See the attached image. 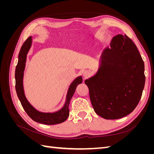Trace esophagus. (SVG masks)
<instances>
[{
    "label": "esophagus",
    "mask_w": 154,
    "mask_h": 154,
    "mask_svg": "<svg viewBox=\"0 0 154 154\" xmlns=\"http://www.w3.org/2000/svg\"><path fill=\"white\" fill-rule=\"evenodd\" d=\"M90 75H91V72L89 71H87V70H85V71H84L83 72V77H84L85 78H87L88 76H90Z\"/></svg>",
    "instance_id": "1"
}]
</instances>
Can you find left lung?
Instances as JSON below:
<instances>
[{
    "mask_svg": "<svg viewBox=\"0 0 154 154\" xmlns=\"http://www.w3.org/2000/svg\"><path fill=\"white\" fill-rule=\"evenodd\" d=\"M85 83L93 109L101 118L117 119L131 113L145 83L144 62L132 40L127 35L113 37L101 53L97 71Z\"/></svg>",
    "mask_w": 154,
    "mask_h": 154,
    "instance_id": "1",
    "label": "left lung"
}]
</instances>
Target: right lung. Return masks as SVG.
<instances>
[{
  "instance_id": "1",
  "label": "right lung",
  "mask_w": 154,
  "mask_h": 154,
  "mask_svg": "<svg viewBox=\"0 0 154 154\" xmlns=\"http://www.w3.org/2000/svg\"><path fill=\"white\" fill-rule=\"evenodd\" d=\"M31 45L32 36H29L22 45L20 53L18 54V60L15 69V89L18 99L27 115L35 122L49 125L63 123L69 117V105L70 101L75 92L78 85L82 83V76H79L76 77L70 84L67 92L66 101L63 106L60 110L54 112H42L36 110L27 100L24 93V84H23L27 54L31 47Z\"/></svg>"
}]
</instances>
